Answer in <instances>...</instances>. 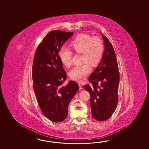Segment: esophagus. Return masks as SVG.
I'll return each mask as SVG.
<instances>
[{"label":"esophagus","mask_w":149,"mask_h":149,"mask_svg":"<svg viewBox=\"0 0 149 149\" xmlns=\"http://www.w3.org/2000/svg\"><path fill=\"white\" fill-rule=\"evenodd\" d=\"M78 86H79V89H83V87H82V86H81V85L80 84H78Z\"/></svg>","instance_id":"obj_1"}]
</instances>
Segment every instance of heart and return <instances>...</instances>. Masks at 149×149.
Instances as JSON below:
<instances>
[{"mask_svg": "<svg viewBox=\"0 0 149 149\" xmlns=\"http://www.w3.org/2000/svg\"><path fill=\"white\" fill-rule=\"evenodd\" d=\"M70 47L76 53L81 54L82 62L85 63L76 66L70 72L72 79L82 82L91 72L90 66L95 67L100 63L103 52L102 40L98 36L92 37L86 33L78 34L70 44ZM59 56L65 66H70L72 63V53L66 48L62 47Z\"/></svg>", "mask_w": 149, "mask_h": 149, "instance_id": "obj_1", "label": "heart"}]
</instances>
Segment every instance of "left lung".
<instances>
[{"instance_id":"8db88e82","label":"left lung","mask_w":149,"mask_h":149,"mask_svg":"<svg viewBox=\"0 0 149 149\" xmlns=\"http://www.w3.org/2000/svg\"><path fill=\"white\" fill-rule=\"evenodd\" d=\"M104 51L102 61L91 74L89 81L84 86L90 93V105L93 117L99 121L109 119L114 112L118 102L120 73L112 45L102 33Z\"/></svg>"}]
</instances>
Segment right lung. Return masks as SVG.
<instances>
[{
	"label": "right lung",
	"instance_id": "right-lung-1",
	"mask_svg": "<svg viewBox=\"0 0 149 149\" xmlns=\"http://www.w3.org/2000/svg\"><path fill=\"white\" fill-rule=\"evenodd\" d=\"M73 34L59 30L49 32L37 47L34 57L32 77L37 101L43 114L56 123L66 118L68 105L79 88L73 81L62 86L66 74L58 54Z\"/></svg>",
	"mask_w": 149,
	"mask_h": 149
}]
</instances>
